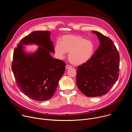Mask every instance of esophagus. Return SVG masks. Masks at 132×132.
<instances>
[{
  "mask_svg": "<svg viewBox=\"0 0 132 132\" xmlns=\"http://www.w3.org/2000/svg\"><path fill=\"white\" fill-rule=\"evenodd\" d=\"M72 67L71 66H70V65H66V68L67 69H69V68H71Z\"/></svg>",
  "mask_w": 132,
  "mask_h": 132,
  "instance_id": "34e87169",
  "label": "esophagus"
}]
</instances>
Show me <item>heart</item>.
<instances>
[{
  "mask_svg": "<svg viewBox=\"0 0 132 132\" xmlns=\"http://www.w3.org/2000/svg\"><path fill=\"white\" fill-rule=\"evenodd\" d=\"M95 50L93 43L76 35H66L62 37L61 43L57 42L54 47L59 59H63L69 53L68 59L75 65H81L87 62L92 56Z\"/></svg>",
  "mask_w": 132,
  "mask_h": 132,
  "instance_id": "obj_1",
  "label": "heart"
}]
</instances>
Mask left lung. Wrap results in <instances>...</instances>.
I'll use <instances>...</instances> for the list:
<instances>
[{"label":"left lung","mask_w":132,"mask_h":132,"mask_svg":"<svg viewBox=\"0 0 132 132\" xmlns=\"http://www.w3.org/2000/svg\"><path fill=\"white\" fill-rule=\"evenodd\" d=\"M100 41L98 48L86 63L77 70V85L88 97L107 93L116 84L119 75L120 55L113 42L101 33L92 31Z\"/></svg>","instance_id":"obj_1"}]
</instances>
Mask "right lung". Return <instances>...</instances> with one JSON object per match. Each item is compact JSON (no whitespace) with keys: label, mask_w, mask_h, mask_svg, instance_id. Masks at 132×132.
<instances>
[{"label":"right lung","mask_w":132,"mask_h":132,"mask_svg":"<svg viewBox=\"0 0 132 132\" xmlns=\"http://www.w3.org/2000/svg\"><path fill=\"white\" fill-rule=\"evenodd\" d=\"M50 35L49 31H33L21 40L13 54L11 68L18 87L36 101L52 98L65 70V63L50 55L55 52ZM32 44L38 49L32 54L25 53L23 45Z\"/></svg>","instance_id":"right-lung-1"}]
</instances>
